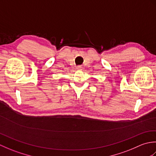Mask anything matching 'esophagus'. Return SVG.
Masks as SVG:
<instances>
[{
	"label": "esophagus",
	"mask_w": 156,
	"mask_h": 156,
	"mask_svg": "<svg viewBox=\"0 0 156 156\" xmlns=\"http://www.w3.org/2000/svg\"><path fill=\"white\" fill-rule=\"evenodd\" d=\"M82 67L81 66H77V69H82Z\"/></svg>",
	"instance_id": "esophagus-1"
}]
</instances>
